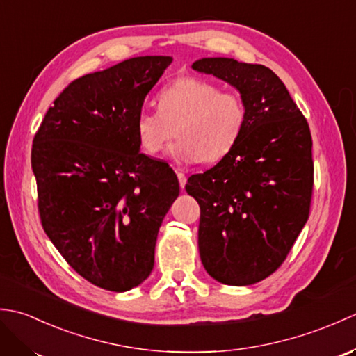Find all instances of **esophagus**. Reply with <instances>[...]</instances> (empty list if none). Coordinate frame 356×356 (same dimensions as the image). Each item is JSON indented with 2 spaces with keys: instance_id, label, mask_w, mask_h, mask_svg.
Here are the masks:
<instances>
[{
  "instance_id": "1",
  "label": "esophagus",
  "mask_w": 356,
  "mask_h": 356,
  "mask_svg": "<svg viewBox=\"0 0 356 356\" xmlns=\"http://www.w3.org/2000/svg\"><path fill=\"white\" fill-rule=\"evenodd\" d=\"M177 177H179V185H180V188H185V185H186V176H185V172H177Z\"/></svg>"
}]
</instances>
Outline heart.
I'll list each match as a JSON object with an SVG mask.
<instances>
[{"label": "heart", "instance_id": "b5f03b06", "mask_svg": "<svg viewBox=\"0 0 356 356\" xmlns=\"http://www.w3.org/2000/svg\"><path fill=\"white\" fill-rule=\"evenodd\" d=\"M248 110L241 96L220 92L205 79L184 76L161 90L157 110L143 108L134 120L140 148L157 154L177 134L168 156L182 163L220 161L236 145L246 127Z\"/></svg>", "mask_w": 356, "mask_h": 356}]
</instances>
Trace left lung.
I'll use <instances>...</instances> for the list:
<instances>
[{
    "instance_id": "1",
    "label": "left lung",
    "mask_w": 356,
    "mask_h": 356,
    "mask_svg": "<svg viewBox=\"0 0 356 356\" xmlns=\"http://www.w3.org/2000/svg\"><path fill=\"white\" fill-rule=\"evenodd\" d=\"M191 67L228 82L248 110L234 148L185 186L200 205V260L218 283H259L284 261L307 222L314 186L311 131L268 67L234 58H202Z\"/></svg>"
}]
</instances>
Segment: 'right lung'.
<instances>
[{
	"mask_svg": "<svg viewBox=\"0 0 356 356\" xmlns=\"http://www.w3.org/2000/svg\"><path fill=\"white\" fill-rule=\"evenodd\" d=\"M171 56L88 73L45 113L32 148L42 228L90 283L125 292L154 266L159 228L179 195L168 163L140 153L134 120Z\"/></svg>",
	"mask_w": 356,
	"mask_h": 356,
	"instance_id": "add662e5",
	"label": "right lung"
}]
</instances>
